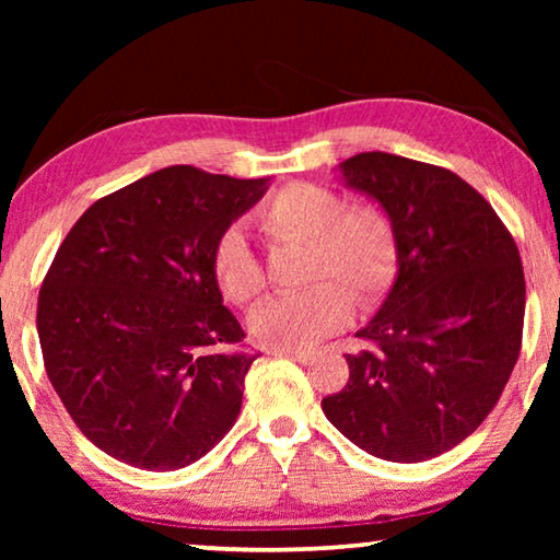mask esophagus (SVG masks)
<instances>
[{
  "label": "esophagus",
  "instance_id": "obj_1",
  "mask_svg": "<svg viewBox=\"0 0 560 560\" xmlns=\"http://www.w3.org/2000/svg\"><path fill=\"white\" fill-rule=\"evenodd\" d=\"M273 355L296 360V363H301V365H308L311 360H314V353H306V350H273Z\"/></svg>",
  "mask_w": 560,
  "mask_h": 560
}]
</instances>
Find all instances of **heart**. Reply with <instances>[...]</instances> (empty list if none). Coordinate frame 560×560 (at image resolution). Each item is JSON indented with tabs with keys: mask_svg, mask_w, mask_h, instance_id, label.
Instances as JSON below:
<instances>
[{
	"mask_svg": "<svg viewBox=\"0 0 560 560\" xmlns=\"http://www.w3.org/2000/svg\"><path fill=\"white\" fill-rule=\"evenodd\" d=\"M254 222L271 244H301L306 291L254 311V338L271 350H306L343 330L353 301L373 308L390 293L400 271V240L381 205L348 202L334 187L287 183L264 200ZM212 279L224 299L249 306L267 289L257 254L236 230H224L210 249Z\"/></svg>",
	"mask_w": 560,
	"mask_h": 560,
	"instance_id": "heart-1",
	"label": "heart"
}]
</instances>
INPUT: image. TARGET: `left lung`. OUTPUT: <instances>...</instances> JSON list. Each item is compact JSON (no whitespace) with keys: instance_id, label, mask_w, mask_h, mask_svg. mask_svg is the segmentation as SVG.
Instances as JSON below:
<instances>
[{"instance_id":"1","label":"left lung","mask_w":560,"mask_h":560,"mask_svg":"<svg viewBox=\"0 0 560 560\" xmlns=\"http://www.w3.org/2000/svg\"><path fill=\"white\" fill-rule=\"evenodd\" d=\"M350 187L393 217L400 271L381 314L324 397L346 438L387 462H424L487 420L521 353L526 281L506 224L447 167L390 153L348 158Z\"/></svg>"}]
</instances>
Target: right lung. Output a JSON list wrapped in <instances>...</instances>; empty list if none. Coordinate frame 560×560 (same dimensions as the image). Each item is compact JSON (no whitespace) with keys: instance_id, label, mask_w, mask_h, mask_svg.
<instances>
[{"instance_id":"1","label":"right lung","mask_w":560,"mask_h":560,"mask_svg":"<svg viewBox=\"0 0 560 560\" xmlns=\"http://www.w3.org/2000/svg\"><path fill=\"white\" fill-rule=\"evenodd\" d=\"M267 179L173 165L93 202L46 271L36 330L46 375L113 459L173 471L236 422L257 360L210 271V249Z\"/></svg>"}]
</instances>
